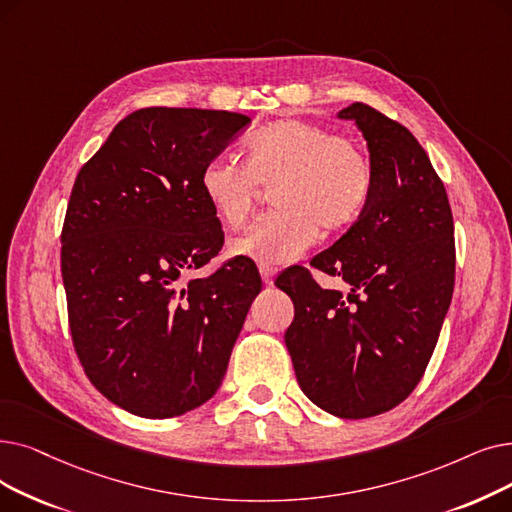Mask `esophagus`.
<instances>
[{"label":"esophagus","mask_w":512,"mask_h":512,"mask_svg":"<svg viewBox=\"0 0 512 512\" xmlns=\"http://www.w3.org/2000/svg\"><path fill=\"white\" fill-rule=\"evenodd\" d=\"M259 274H261V280L265 286H272L274 284V276L278 274L276 268H272V265H259Z\"/></svg>","instance_id":"esophagus-1"}]
</instances>
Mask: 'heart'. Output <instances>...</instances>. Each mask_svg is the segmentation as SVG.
Masks as SVG:
<instances>
[{
    "instance_id": "b5f03b06",
    "label": "heart",
    "mask_w": 512,
    "mask_h": 512,
    "mask_svg": "<svg viewBox=\"0 0 512 512\" xmlns=\"http://www.w3.org/2000/svg\"><path fill=\"white\" fill-rule=\"evenodd\" d=\"M236 157L209 159L198 186L219 224L242 228L259 201V186L272 188L278 209L230 242V255L263 265L297 259L320 228L341 232L358 219L372 192V165L364 150L309 121L282 119L251 133Z\"/></svg>"
}]
</instances>
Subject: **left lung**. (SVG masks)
<instances>
[{
  "mask_svg": "<svg viewBox=\"0 0 512 512\" xmlns=\"http://www.w3.org/2000/svg\"><path fill=\"white\" fill-rule=\"evenodd\" d=\"M368 144L372 192L358 221L311 268L349 293L322 288L307 268L276 286L293 299L284 343L301 391L339 418L383 414L414 391L433 355L454 291V219L425 148L397 121L353 102Z\"/></svg>",
  "mask_w": 512,
  "mask_h": 512,
  "instance_id": "1",
  "label": "left lung"
}]
</instances>
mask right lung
<instances>
[{"label": "right lung", "instance_id": "right-lung-1", "mask_svg": "<svg viewBox=\"0 0 512 512\" xmlns=\"http://www.w3.org/2000/svg\"><path fill=\"white\" fill-rule=\"evenodd\" d=\"M249 123L228 110L140 108L77 173L60 236L73 345L92 385L136 416L211 399L261 291L244 257L188 278L224 247L198 175Z\"/></svg>", "mask_w": 512, "mask_h": 512}]
</instances>
